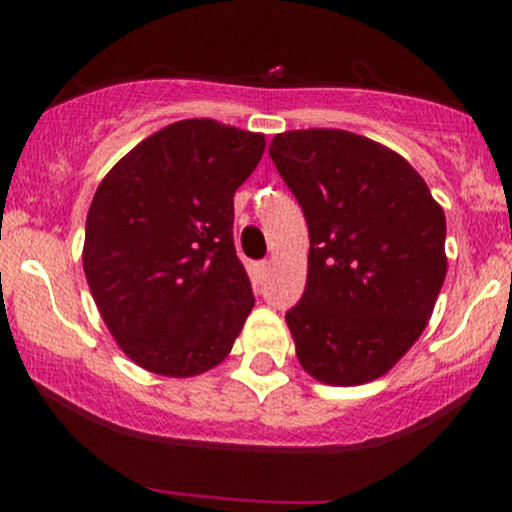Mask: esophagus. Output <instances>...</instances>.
Listing matches in <instances>:
<instances>
[{
	"label": "esophagus",
	"mask_w": 512,
	"mask_h": 512,
	"mask_svg": "<svg viewBox=\"0 0 512 512\" xmlns=\"http://www.w3.org/2000/svg\"><path fill=\"white\" fill-rule=\"evenodd\" d=\"M269 269H272V262H260L255 267V272H257V279H267V274H269Z\"/></svg>",
	"instance_id": "34e87169"
}]
</instances>
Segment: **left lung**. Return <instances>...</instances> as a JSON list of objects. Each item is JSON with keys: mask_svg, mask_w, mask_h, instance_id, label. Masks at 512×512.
Masks as SVG:
<instances>
[{"mask_svg": "<svg viewBox=\"0 0 512 512\" xmlns=\"http://www.w3.org/2000/svg\"><path fill=\"white\" fill-rule=\"evenodd\" d=\"M310 233L308 281L286 313L305 373L327 385L380 378L426 330L448 272L445 214L414 168L344 129L269 144Z\"/></svg>", "mask_w": 512, "mask_h": 512, "instance_id": "8db88e82", "label": "left lung"}]
</instances>
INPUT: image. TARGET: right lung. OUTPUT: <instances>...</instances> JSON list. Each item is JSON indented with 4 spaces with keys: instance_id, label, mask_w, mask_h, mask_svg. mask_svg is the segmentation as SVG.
<instances>
[{
    "instance_id": "obj_1",
    "label": "right lung",
    "mask_w": 512,
    "mask_h": 512,
    "mask_svg": "<svg viewBox=\"0 0 512 512\" xmlns=\"http://www.w3.org/2000/svg\"><path fill=\"white\" fill-rule=\"evenodd\" d=\"M264 134L216 120L158 129L115 163L86 216L88 289L137 366L190 378L219 366L255 296L233 245V195Z\"/></svg>"
}]
</instances>
